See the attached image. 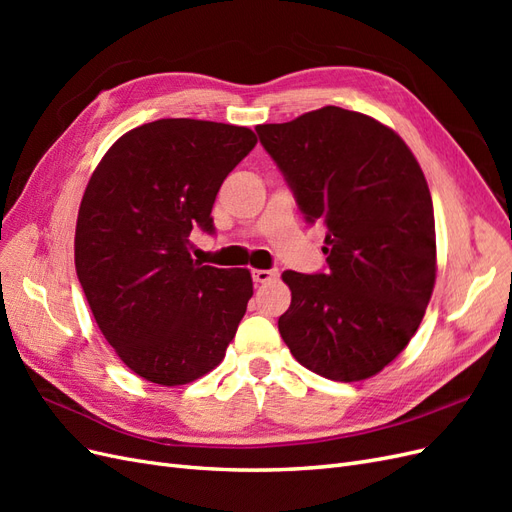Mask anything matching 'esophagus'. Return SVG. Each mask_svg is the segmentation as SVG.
I'll return each mask as SVG.
<instances>
[{
    "instance_id": "1",
    "label": "esophagus",
    "mask_w": 512,
    "mask_h": 512,
    "mask_svg": "<svg viewBox=\"0 0 512 512\" xmlns=\"http://www.w3.org/2000/svg\"><path fill=\"white\" fill-rule=\"evenodd\" d=\"M252 277H254L256 284H267V282L275 280L277 271H273V269H254V271H252Z\"/></svg>"
}]
</instances>
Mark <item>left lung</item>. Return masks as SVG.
Segmentation results:
<instances>
[{
  "label": "left lung",
  "mask_w": 512,
  "mask_h": 512,
  "mask_svg": "<svg viewBox=\"0 0 512 512\" xmlns=\"http://www.w3.org/2000/svg\"><path fill=\"white\" fill-rule=\"evenodd\" d=\"M256 132L305 222L327 228V273L282 275L292 292L282 339L322 378L376 376L410 344L436 284L423 170L399 134L339 106Z\"/></svg>",
  "instance_id": "obj_1"
}]
</instances>
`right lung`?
I'll return each instance as SVG.
<instances>
[{"instance_id":"1","label":"right lung","mask_w":512,"mask_h":512,"mask_svg":"<svg viewBox=\"0 0 512 512\" xmlns=\"http://www.w3.org/2000/svg\"><path fill=\"white\" fill-rule=\"evenodd\" d=\"M256 145L250 128L158 119L123 134L91 175L74 265L102 335L136 376L162 386L218 367L252 299L247 269L192 260L213 235L220 185Z\"/></svg>"}]
</instances>
